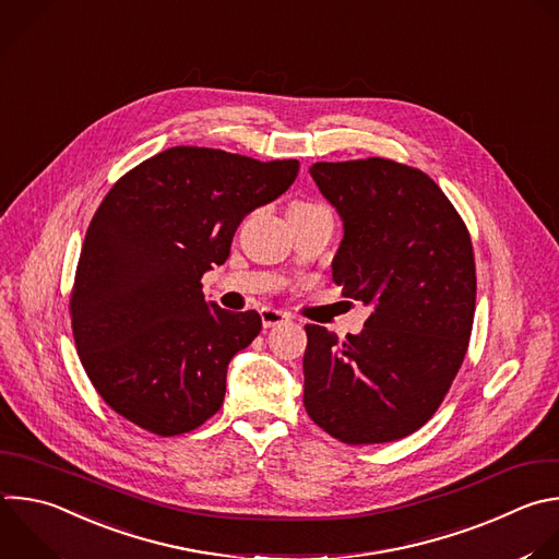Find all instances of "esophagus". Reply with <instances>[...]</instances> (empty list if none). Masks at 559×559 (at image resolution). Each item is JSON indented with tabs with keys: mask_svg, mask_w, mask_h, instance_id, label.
Returning <instances> with one entry per match:
<instances>
[{
	"mask_svg": "<svg viewBox=\"0 0 559 559\" xmlns=\"http://www.w3.org/2000/svg\"><path fill=\"white\" fill-rule=\"evenodd\" d=\"M287 320H289V316H287L285 311H278V309H272V307H263V309H261V322H263L265 329L285 324Z\"/></svg>",
	"mask_w": 559,
	"mask_h": 559,
	"instance_id": "obj_1",
	"label": "esophagus"
}]
</instances>
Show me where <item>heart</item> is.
Returning <instances> with one entry per match:
<instances>
[{
  "mask_svg": "<svg viewBox=\"0 0 559 559\" xmlns=\"http://www.w3.org/2000/svg\"><path fill=\"white\" fill-rule=\"evenodd\" d=\"M296 206H309V204H300V202H296Z\"/></svg>",
  "mask_w": 559,
  "mask_h": 559,
  "instance_id": "obj_1",
  "label": "heart"
}]
</instances>
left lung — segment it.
I'll return each instance as SVG.
<instances>
[{"mask_svg":"<svg viewBox=\"0 0 559 559\" xmlns=\"http://www.w3.org/2000/svg\"><path fill=\"white\" fill-rule=\"evenodd\" d=\"M309 173L344 222L333 281L373 313L342 342L305 324V411L348 445L404 439L439 411L467 353L469 230L419 168L366 157L316 162Z\"/></svg>","mask_w":559,"mask_h":559,"instance_id":"1","label":"left lung"}]
</instances>
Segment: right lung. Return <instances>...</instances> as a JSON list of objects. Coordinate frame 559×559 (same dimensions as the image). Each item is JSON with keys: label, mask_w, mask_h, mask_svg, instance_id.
<instances>
[{"label": "right lung", "mask_w": 559, "mask_h": 559, "mask_svg": "<svg viewBox=\"0 0 559 559\" xmlns=\"http://www.w3.org/2000/svg\"><path fill=\"white\" fill-rule=\"evenodd\" d=\"M298 166L173 146L111 186L81 248L70 318L90 382L120 417L175 437L217 415L228 364L259 335L261 316L209 305L202 276Z\"/></svg>", "instance_id": "1"}]
</instances>
